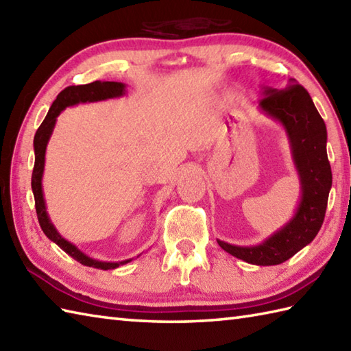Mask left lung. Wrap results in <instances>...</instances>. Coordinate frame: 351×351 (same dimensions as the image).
<instances>
[{
    "label": "left lung",
    "mask_w": 351,
    "mask_h": 351,
    "mask_svg": "<svg viewBox=\"0 0 351 351\" xmlns=\"http://www.w3.org/2000/svg\"><path fill=\"white\" fill-rule=\"evenodd\" d=\"M259 107L285 128L295 169L302 184L299 208L285 226L258 245H232L217 240L230 255L255 265H278L294 256L317 237L326 215L332 187V170L327 158V131L308 90L291 80L279 88L264 87Z\"/></svg>",
    "instance_id": "left-lung-1"
}]
</instances>
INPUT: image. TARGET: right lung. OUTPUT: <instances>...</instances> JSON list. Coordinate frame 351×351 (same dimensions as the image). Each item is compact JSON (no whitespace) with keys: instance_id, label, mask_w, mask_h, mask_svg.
Returning <instances> with one entry per match:
<instances>
[{"instance_id":"1","label":"right lung","mask_w":351,"mask_h":351,"mask_svg":"<svg viewBox=\"0 0 351 351\" xmlns=\"http://www.w3.org/2000/svg\"><path fill=\"white\" fill-rule=\"evenodd\" d=\"M125 95V84L116 83V81H93L90 84L83 86H69L64 90L58 93L57 99L52 102V106L48 111L47 117L39 126V130L36 131L34 136V169L32 175V189L34 195L36 202V213L37 219H39V225L43 230V234L47 235L51 241H54L58 247L63 249L69 256H72L80 264L99 268V270H113L119 265L130 263L131 259L122 261V263H104V261L93 259L87 256L86 253L81 252L77 245H73L68 240L57 232V229L52 225L47 206H45L43 191H42V176H43V167H45V152H47L48 140L54 130V125L57 121V116L62 113L66 107L77 106L80 102H95V101H104L110 98H119V96Z\"/></svg>"}]
</instances>
